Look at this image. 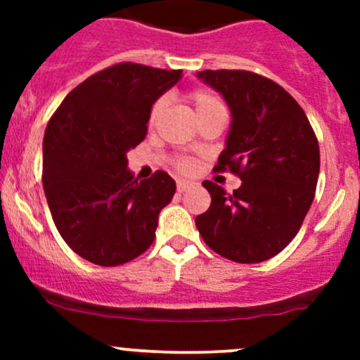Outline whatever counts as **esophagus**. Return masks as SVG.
<instances>
[{
    "label": "esophagus",
    "instance_id": "obj_1",
    "mask_svg": "<svg viewBox=\"0 0 360 360\" xmlns=\"http://www.w3.org/2000/svg\"><path fill=\"white\" fill-rule=\"evenodd\" d=\"M190 186H193V184H191L190 181H184V179L177 181V191H179V193H183V191H186Z\"/></svg>",
    "mask_w": 360,
    "mask_h": 360
}]
</instances>
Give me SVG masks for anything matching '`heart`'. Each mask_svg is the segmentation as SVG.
I'll return each mask as SVG.
<instances>
[{
    "label": "heart",
    "instance_id": "1",
    "mask_svg": "<svg viewBox=\"0 0 360 360\" xmlns=\"http://www.w3.org/2000/svg\"><path fill=\"white\" fill-rule=\"evenodd\" d=\"M190 101L193 103L195 111H197L198 118H200L202 115H205V112H209V111L216 110V108L223 106V104L219 103V99H217L216 96H212L210 92H205V90H197V92L191 94ZM163 106H165V99H160L153 104V108H151V111H150V122L151 123H153L155 120L158 118V115L162 112ZM179 167H181V169L186 170V169H190V163L184 162V160H183V162L179 163Z\"/></svg>",
    "mask_w": 360,
    "mask_h": 360
}]
</instances>
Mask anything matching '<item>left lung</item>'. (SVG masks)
Masks as SVG:
<instances>
[{"label": "left lung", "instance_id": "8db88e82", "mask_svg": "<svg viewBox=\"0 0 360 360\" xmlns=\"http://www.w3.org/2000/svg\"><path fill=\"white\" fill-rule=\"evenodd\" d=\"M197 78L230 108V132L216 170H231L242 184L228 195L203 181L212 200L195 224L219 256L261 263L288 248L314 202L321 169L317 137L291 94L264 76L207 69Z\"/></svg>", "mask_w": 360, "mask_h": 360}]
</instances>
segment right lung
I'll return each mask as SVG.
<instances>
[{
    "label": "right lung",
    "mask_w": 360,
    "mask_h": 360,
    "mask_svg": "<svg viewBox=\"0 0 360 360\" xmlns=\"http://www.w3.org/2000/svg\"><path fill=\"white\" fill-rule=\"evenodd\" d=\"M181 72L116 64L71 90L46 125V202L60 237L90 263L116 266L153 244L176 181L163 170L137 181L127 153L146 137L151 108Z\"/></svg>",
    "instance_id": "add662e5"
}]
</instances>
